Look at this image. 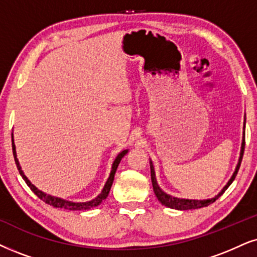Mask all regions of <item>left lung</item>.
<instances>
[{
  "label": "left lung",
  "mask_w": 257,
  "mask_h": 257,
  "mask_svg": "<svg viewBox=\"0 0 257 257\" xmlns=\"http://www.w3.org/2000/svg\"><path fill=\"white\" fill-rule=\"evenodd\" d=\"M245 128V116H244V126L243 129ZM244 132H243V139H242V146H241V153H239V158H238V162H237V166L235 168V172H233L231 178H230L228 183H226L225 186L222 188V191L218 194H216L215 197L209 198V199H185V198H178V197H173L171 194H167L166 192L161 190L160 186H159L158 181H157V177H155V171H154V166H153L152 160L149 161L151 164V178H152V185H153V190H154L155 196H157L158 200L160 201L162 205L171 207V209H175V210H193V209H200V207L207 206L210 204H212L213 201H216L218 198L222 196V194L225 192V190L228 188L233 180H235L237 172L239 170V166H241L242 162V158H243V153H244Z\"/></svg>",
  "instance_id": "1"
}]
</instances>
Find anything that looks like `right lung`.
I'll return each instance as SVG.
<instances>
[{
  "label": "right lung",
  "mask_w": 257,
  "mask_h": 257,
  "mask_svg": "<svg viewBox=\"0 0 257 257\" xmlns=\"http://www.w3.org/2000/svg\"><path fill=\"white\" fill-rule=\"evenodd\" d=\"M12 146H13V154H14L16 167H18L19 173L21 174L22 179L26 181V184L28 185L29 188H31V190L33 191V192L37 194V196L40 198L42 201H45V203L48 204V205H51V206H53V207H58V209H65V210H70V211H85V210H90V209H92V207L98 206L103 200L106 199V197H108V194L110 192V188H111V185L113 183V177H115V173H116V170H117V167H118V164H119V162H121L122 158L124 157L126 153H128V149H124V151H122L121 153H118V155H117V157H116V159L112 162L111 172H110V175H109L108 180H106L104 187H103L102 192H100L98 196L95 198V199L89 200V201H83V203H76V201L65 200V199H61V198L51 196V194H46L45 192H42V191L39 190V188L35 187L34 185L28 180V178L26 177L25 173H24V171H22V168L20 166V162H19V160H18V155H16V149H15V144H14V136H13V134H12Z\"/></svg>",
  "instance_id": "1"
}]
</instances>
